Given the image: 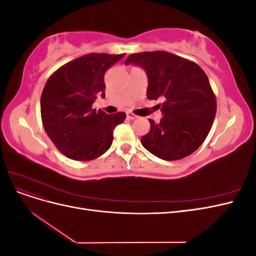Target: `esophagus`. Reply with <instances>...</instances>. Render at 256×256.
I'll use <instances>...</instances> for the list:
<instances>
[{
    "label": "esophagus",
    "mask_w": 256,
    "mask_h": 256,
    "mask_svg": "<svg viewBox=\"0 0 256 256\" xmlns=\"http://www.w3.org/2000/svg\"><path fill=\"white\" fill-rule=\"evenodd\" d=\"M126 115H127V118H129V120H136V118H138V116L136 114H134V113H131V112H127Z\"/></svg>",
    "instance_id": "obj_1"
}]
</instances>
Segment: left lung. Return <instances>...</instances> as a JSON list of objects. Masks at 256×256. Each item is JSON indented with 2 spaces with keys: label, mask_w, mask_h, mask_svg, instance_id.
Returning <instances> with one entry per match:
<instances>
[{
  "label": "left lung",
  "mask_w": 256,
  "mask_h": 256,
  "mask_svg": "<svg viewBox=\"0 0 256 256\" xmlns=\"http://www.w3.org/2000/svg\"><path fill=\"white\" fill-rule=\"evenodd\" d=\"M143 68L147 79L146 95L158 104L164 118L148 120L150 132L141 143L154 156L178 160L196 152L205 141L216 111V102L206 74L198 64L166 51L134 53L125 65Z\"/></svg>",
  "instance_id": "8db88e82"
}]
</instances>
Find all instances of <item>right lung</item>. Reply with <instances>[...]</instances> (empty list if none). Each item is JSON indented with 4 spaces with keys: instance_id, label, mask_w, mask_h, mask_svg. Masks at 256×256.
<instances>
[{
    "instance_id": "1",
    "label": "right lung",
    "mask_w": 256,
    "mask_h": 256,
    "mask_svg": "<svg viewBox=\"0 0 256 256\" xmlns=\"http://www.w3.org/2000/svg\"><path fill=\"white\" fill-rule=\"evenodd\" d=\"M125 54L90 53L58 68L46 83L40 112L46 132L56 148L76 161L98 158L110 148L113 130L126 118L92 109L104 98V72Z\"/></svg>"
}]
</instances>
